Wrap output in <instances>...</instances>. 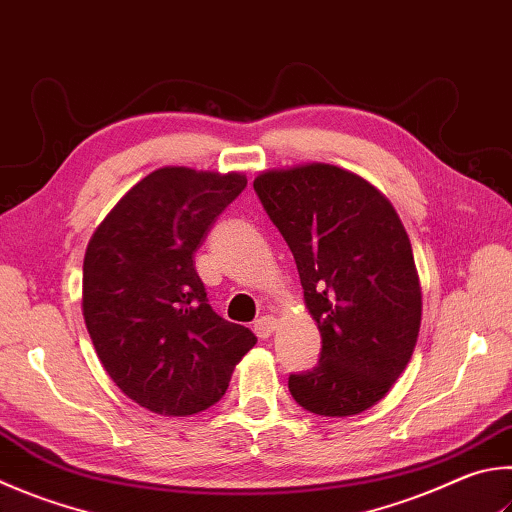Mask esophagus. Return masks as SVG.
Returning a JSON list of instances; mask_svg holds the SVG:
<instances>
[{
  "label": "esophagus",
  "mask_w": 512,
  "mask_h": 512,
  "mask_svg": "<svg viewBox=\"0 0 512 512\" xmlns=\"http://www.w3.org/2000/svg\"><path fill=\"white\" fill-rule=\"evenodd\" d=\"M253 329H255V333H257V338L266 340V338H271L273 331L277 329V320L273 318V315H262V318L255 320Z\"/></svg>",
  "instance_id": "34e87169"
}]
</instances>
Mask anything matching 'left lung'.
Wrapping results in <instances>:
<instances>
[{
  "instance_id": "left-lung-1",
  "label": "left lung",
  "mask_w": 512,
  "mask_h": 512,
  "mask_svg": "<svg viewBox=\"0 0 512 512\" xmlns=\"http://www.w3.org/2000/svg\"><path fill=\"white\" fill-rule=\"evenodd\" d=\"M253 188L295 257L322 349L288 376L295 403L320 416L369 410L403 374L421 329L410 237L358 174L327 163L268 170Z\"/></svg>"
}]
</instances>
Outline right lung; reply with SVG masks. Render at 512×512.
I'll list each match as a JSON object with an SVG mask.
<instances>
[{
	"label": "right lung",
	"instance_id": "add662e5",
	"mask_svg": "<svg viewBox=\"0 0 512 512\" xmlns=\"http://www.w3.org/2000/svg\"><path fill=\"white\" fill-rule=\"evenodd\" d=\"M239 172L161 167L89 239L82 315L120 392L150 412L190 416L226 394L255 333L212 311L194 253L246 188Z\"/></svg>",
	"mask_w": 512,
	"mask_h": 512
}]
</instances>
